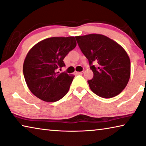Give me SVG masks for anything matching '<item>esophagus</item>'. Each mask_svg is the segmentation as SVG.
<instances>
[{
    "mask_svg": "<svg viewBox=\"0 0 146 146\" xmlns=\"http://www.w3.org/2000/svg\"><path fill=\"white\" fill-rule=\"evenodd\" d=\"M76 74H77V75H82V74L84 73V71H80V72H77V71H75V72Z\"/></svg>",
    "mask_w": 146,
    "mask_h": 146,
    "instance_id": "esophagus-1",
    "label": "esophagus"
}]
</instances>
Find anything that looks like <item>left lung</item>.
Returning a JSON list of instances; mask_svg holds the SVG:
<instances>
[{
	"label": "left lung",
	"instance_id": "8db88e82",
	"mask_svg": "<svg viewBox=\"0 0 146 146\" xmlns=\"http://www.w3.org/2000/svg\"><path fill=\"white\" fill-rule=\"evenodd\" d=\"M75 38L94 73L93 78L88 80L92 91L106 99L121 93L131 75L130 59L124 48L102 34H91ZM94 61H98L97 68L93 65Z\"/></svg>",
	"mask_w": 146,
	"mask_h": 146
}]
</instances>
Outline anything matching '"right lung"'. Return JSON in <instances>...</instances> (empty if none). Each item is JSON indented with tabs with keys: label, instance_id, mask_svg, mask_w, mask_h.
<instances>
[{
	"label": "right lung",
	"instance_id": "1",
	"mask_svg": "<svg viewBox=\"0 0 146 146\" xmlns=\"http://www.w3.org/2000/svg\"><path fill=\"white\" fill-rule=\"evenodd\" d=\"M76 45L73 36L53 37L40 41L29 50L23 75L34 96L46 102H55L66 96L74 76L60 73L57 69L66 66L63 60Z\"/></svg>",
	"mask_w": 146,
	"mask_h": 146
}]
</instances>
